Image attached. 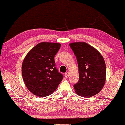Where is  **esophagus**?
<instances>
[{
	"label": "esophagus",
	"instance_id": "obj_1",
	"mask_svg": "<svg viewBox=\"0 0 125 125\" xmlns=\"http://www.w3.org/2000/svg\"><path fill=\"white\" fill-rule=\"evenodd\" d=\"M68 76H69V75H68V72H66L65 73V77L66 78H67L68 77Z\"/></svg>",
	"mask_w": 125,
	"mask_h": 125
}]
</instances>
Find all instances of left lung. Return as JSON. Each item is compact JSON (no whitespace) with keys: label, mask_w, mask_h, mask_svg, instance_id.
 <instances>
[{"label":"left lung","mask_w":125,"mask_h":125,"mask_svg":"<svg viewBox=\"0 0 125 125\" xmlns=\"http://www.w3.org/2000/svg\"><path fill=\"white\" fill-rule=\"evenodd\" d=\"M76 56L78 66L79 81L74 85L76 93L83 97L98 94L106 81V64L101 54L85 42L69 44Z\"/></svg>","instance_id":"1"}]
</instances>
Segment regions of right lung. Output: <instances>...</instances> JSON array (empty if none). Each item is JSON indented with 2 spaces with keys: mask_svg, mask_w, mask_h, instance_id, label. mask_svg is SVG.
<instances>
[{
  "mask_svg": "<svg viewBox=\"0 0 125 125\" xmlns=\"http://www.w3.org/2000/svg\"><path fill=\"white\" fill-rule=\"evenodd\" d=\"M61 44L42 42L31 49L23 60L21 73L29 91L44 97L56 90L63 78L54 64V56Z\"/></svg>",
  "mask_w": 125,
  "mask_h": 125,
  "instance_id": "add662e5",
  "label": "right lung"
}]
</instances>
